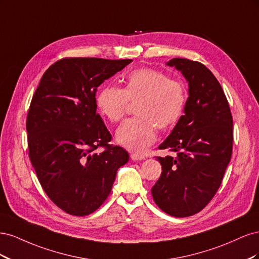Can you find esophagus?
<instances>
[{"mask_svg":"<svg viewBox=\"0 0 259 259\" xmlns=\"http://www.w3.org/2000/svg\"><path fill=\"white\" fill-rule=\"evenodd\" d=\"M131 159L133 161H142V160H145V156L144 155H140V154H137V153H132L131 154Z\"/></svg>","mask_w":259,"mask_h":259,"instance_id":"1","label":"esophagus"}]
</instances>
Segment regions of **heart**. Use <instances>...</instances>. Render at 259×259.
Returning a JSON list of instances; mask_svg holds the SVG:
<instances>
[{"instance_id": "b5f03b06", "label": "heart", "mask_w": 259, "mask_h": 259, "mask_svg": "<svg viewBox=\"0 0 259 259\" xmlns=\"http://www.w3.org/2000/svg\"><path fill=\"white\" fill-rule=\"evenodd\" d=\"M130 103L136 106L137 119L123 123L116 142L135 153H142L156 138V126L166 130L178 121L185 106L183 85L161 71L138 69L132 71L124 88L106 86L97 95V107L107 119L120 122Z\"/></svg>"}]
</instances>
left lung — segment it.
<instances>
[{
  "label": "left lung",
  "instance_id": "8db88e82",
  "mask_svg": "<svg viewBox=\"0 0 259 259\" xmlns=\"http://www.w3.org/2000/svg\"><path fill=\"white\" fill-rule=\"evenodd\" d=\"M166 65L188 83L184 115L159 149L176 156H158L162 173L152 187L155 204L166 214L188 217L213 199L232 154V115L221 84L201 62L173 58Z\"/></svg>",
  "mask_w": 259,
  "mask_h": 259
}]
</instances>
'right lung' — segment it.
<instances>
[{"label": "right lung", "instance_id": "right-lung-1", "mask_svg": "<svg viewBox=\"0 0 259 259\" xmlns=\"http://www.w3.org/2000/svg\"><path fill=\"white\" fill-rule=\"evenodd\" d=\"M132 59L65 58L43 74L27 117L31 164L49 198L66 213L86 216L108 198L128 161L96 112L100 84ZM98 146L105 151L95 152Z\"/></svg>", "mask_w": 259, "mask_h": 259}]
</instances>
